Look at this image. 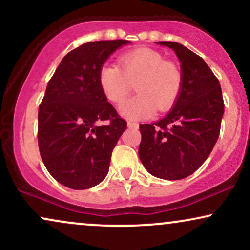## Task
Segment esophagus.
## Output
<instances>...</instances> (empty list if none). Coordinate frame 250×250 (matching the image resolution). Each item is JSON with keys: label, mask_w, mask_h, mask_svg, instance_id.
I'll use <instances>...</instances> for the list:
<instances>
[{"label": "esophagus", "mask_w": 250, "mask_h": 250, "mask_svg": "<svg viewBox=\"0 0 250 250\" xmlns=\"http://www.w3.org/2000/svg\"><path fill=\"white\" fill-rule=\"evenodd\" d=\"M128 127L129 128H139V123L133 122V121H128Z\"/></svg>", "instance_id": "obj_1"}]
</instances>
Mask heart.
<instances>
[{"label":"heart","mask_w":250,"mask_h":250,"mask_svg":"<svg viewBox=\"0 0 250 250\" xmlns=\"http://www.w3.org/2000/svg\"><path fill=\"white\" fill-rule=\"evenodd\" d=\"M117 64H103L99 70V85L105 99L121 104L135 83L139 95L121 107L128 119H146L154 111H167L179 99L183 75L176 63L168 61L159 51L137 48L127 51Z\"/></svg>","instance_id":"obj_1"}]
</instances>
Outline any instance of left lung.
Segmentation results:
<instances>
[{"instance_id": "1", "label": "left lung", "mask_w": 250, "mask_h": 250, "mask_svg": "<svg viewBox=\"0 0 250 250\" xmlns=\"http://www.w3.org/2000/svg\"><path fill=\"white\" fill-rule=\"evenodd\" d=\"M181 62L183 84L165 119L140 125L139 156L145 168L163 180H181L201 167L220 135L225 111L222 90L202 57L176 42L163 41Z\"/></svg>"}]
</instances>
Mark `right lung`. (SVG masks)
Returning a JSON list of instances; mask_svg holds the SVG:
<instances>
[{
	"label": "right lung",
	"mask_w": 250,
	"mask_h": 250,
	"mask_svg": "<svg viewBox=\"0 0 250 250\" xmlns=\"http://www.w3.org/2000/svg\"><path fill=\"white\" fill-rule=\"evenodd\" d=\"M127 43H84L63 57L48 82L39 107L37 141L47 170L65 187L88 189L107 176L127 122L103 95L97 75L109 55Z\"/></svg>",
	"instance_id": "1"
}]
</instances>
